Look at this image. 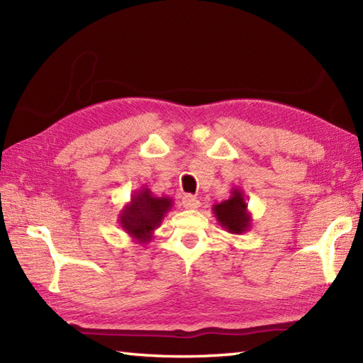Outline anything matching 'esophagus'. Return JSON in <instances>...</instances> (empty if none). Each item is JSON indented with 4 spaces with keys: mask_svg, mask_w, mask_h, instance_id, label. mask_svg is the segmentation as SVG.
Here are the masks:
<instances>
[{
    "mask_svg": "<svg viewBox=\"0 0 363 363\" xmlns=\"http://www.w3.org/2000/svg\"><path fill=\"white\" fill-rule=\"evenodd\" d=\"M182 206L186 207V209H191V211H194V209H198V207H199V201H198V199H196L195 196L186 195V196L182 198Z\"/></svg>",
    "mask_w": 363,
    "mask_h": 363,
    "instance_id": "esophagus-1",
    "label": "esophagus"
}]
</instances>
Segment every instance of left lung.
<instances>
[{"label":"left lung","mask_w":363,"mask_h":363,"mask_svg":"<svg viewBox=\"0 0 363 363\" xmlns=\"http://www.w3.org/2000/svg\"><path fill=\"white\" fill-rule=\"evenodd\" d=\"M212 211L220 226L226 229L229 234L240 235L251 228L252 218L248 212V204L245 203L243 191L238 187L230 190V196L226 201L213 204Z\"/></svg>","instance_id":"1"}]
</instances>
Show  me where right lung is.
I'll list each match as a JSON object with an SVG mask.
<instances>
[{
	"mask_svg": "<svg viewBox=\"0 0 363 363\" xmlns=\"http://www.w3.org/2000/svg\"><path fill=\"white\" fill-rule=\"evenodd\" d=\"M172 207V198L154 196L150 189L142 187L134 191L130 201L121 209L118 223L134 242L146 245L152 240L154 230L162 225V220Z\"/></svg>",
	"mask_w": 363,
	"mask_h": 363,
	"instance_id": "obj_1",
	"label": "right lung"
}]
</instances>
